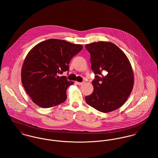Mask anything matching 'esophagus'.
<instances>
[{
  "label": "esophagus",
  "instance_id": "obj_1",
  "mask_svg": "<svg viewBox=\"0 0 158 158\" xmlns=\"http://www.w3.org/2000/svg\"><path fill=\"white\" fill-rule=\"evenodd\" d=\"M76 83H77V85H79V86H81V85H83V82H78V81H76Z\"/></svg>",
  "mask_w": 158,
  "mask_h": 158
}]
</instances>
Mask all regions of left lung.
Instances as JSON below:
<instances>
[{
	"mask_svg": "<svg viewBox=\"0 0 158 158\" xmlns=\"http://www.w3.org/2000/svg\"><path fill=\"white\" fill-rule=\"evenodd\" d=\"M90 54L95 79L93 92L85 97L89 106L102 113L121 107L134 86V73L124 52L111 42H94L85 45Z\"/></svg>",
	"mask_w": 158,
	"mask_h": 158,
	"instance_id": "left-lung-1",
	"label": "left lung"
}]
</instances>
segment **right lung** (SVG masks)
Segmentation results:
<instances>
[{"label":"right lung","mask_w":158,"mask_h":158,"mask_svg":"<svg viewBox=\"0 0 158 158\" xmlns=\"http://www.w3.org/2000/svg\"><path fill=\"white\" fill-rule=\"evenodd\" d=\"M82 48L81 44L49 39L29 51L21 69V81L36 105L47 108L66 100L68 86L74 82L58 74L69 70L70 61Z\"/></svg>","instance_id":"obj_1"}]
</instances>
